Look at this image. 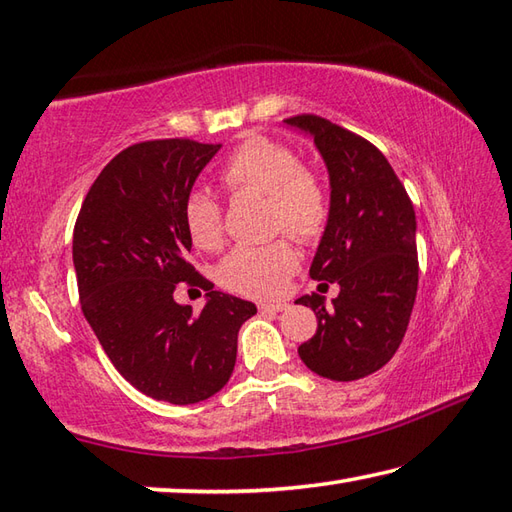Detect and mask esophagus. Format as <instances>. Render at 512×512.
<instances>
[{
    "label": "esophagus",
    "instance_id": "esophagus-1",
    "mask_svg": "<svg viewBox=\"0 0 512 512\" xmlns=\"http://www.w3.org/2000/svg\"><path fill=\"white\" fill-rule=\"evenodd\" d=\"M288 304L284 302H275V304H259V313H266V315H277L282 313V310H286Z\"/></svg>",
    "mask_w": 512,
    "mask_h": 512
}]
</instances>
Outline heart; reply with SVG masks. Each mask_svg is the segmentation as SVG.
I'll list each match as a JSON object with an SVG mask.
<instances>
[{"label": "heart", "mask_w": 512, "mask_h": 512, "mask_svg": "<svg viewBox=\"0 0 512 512\" xmlns=\"http://www.w3.org/2000/svg\"><path fill=\"white\" fill-rule=\"evenodd\" d=\"M222 182L233 193H259L270 202V228L286 230L297 242L322 237L330 204L322 182L302 168L293 148L275 139L250 135L222 166ZM186 233L197 248L215 250L224 242V215L219 199L206 188H193L184 199ZM297 253L288 239L262 246H237L222 264V282L242 295L270 297L295 273Z\"/></svg>", "instance_id": "obj_1"}]
</instances>
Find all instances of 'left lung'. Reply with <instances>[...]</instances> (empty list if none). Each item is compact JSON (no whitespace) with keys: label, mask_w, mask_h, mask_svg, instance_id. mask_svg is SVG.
<instances>
[{"label":"left lung","mask_w":512,"mask_h":512,"mask_svg":"<svg viewBox=\"0 0 512 512\" xmlns=\"http://www.w3.org/2000/svg\"><path fill=\"white\" fill-rule=\"evenodd\" d=\"M286 124L313 137L328 168L330 215L310 277L324 282L319 290L339 284L330 308L317 293L295 302L317 315V333L297 353L313 373L355 382L390 362L408 328L419 282L415 208L364 137L317 115Z\"/></svg>","instance_id":"left-lung-1"}]
</instances>
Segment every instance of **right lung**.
<instances>
[{
  "label": "right lung",
  "instance_id": "add662e5",
  "mask_svg": "<svg viewBox=\"0 0 512 512\" xmlns=\"http://www.w3.org/2000/svg\"><path fill=\"white\" fill-rule=\"evenodd\" d=\"M219 148L193 139L128 146L90 186L73 233L79 302L104 353L126 382L175 406L226 386L239 328L257 313L186 259L184 199ZM182 281L209 290L199 316L174 302Z\"/></svg>",
  "mask_w": 512,
  "mask_h": 512
}]
</instances>
